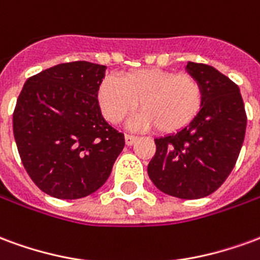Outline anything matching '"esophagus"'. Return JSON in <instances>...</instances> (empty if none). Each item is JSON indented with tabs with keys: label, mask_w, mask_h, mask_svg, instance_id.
Here are the masks:
<instances>
[{
	"label": "esophagus",
	"mask_w": 260,
	"mask_h": 260,
	"mask_svg": "<svg viewBox=\"0 0 260 260\" xmlns=\"http://www.w3.org/2000/svg\"><path fill=\"white\" fill-rule=\"evenodd\" d=\"M136 141H138V136L125 135V145H126V146H132Z\"/></svg>",
	"instance_id": "34e87169"
}]
</instances>
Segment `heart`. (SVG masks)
Returning a JSON list of instances; mask_svg holds the SVG:
<instances>
[{"label":"heart","instance_id":"obj_1","mask_svg":"<svg viewBox=\"0 0 260 260\" xmlns=\"http://www.w3.org/2000/svg\"><path fill=\"white\" fill-rule=\"evenodd\" d=\"M97 102L104 118L118 124L139 106L143 111L131 118L132 128H152L163 134L184 129L199 114L203 91L191 75L158 68L131 71L119 79L106 76L99 86Z\"/></svg>","mask_w":260,"mask_h":260}]
</instances>
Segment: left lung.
<instances>
[{
	"label": "left lung",
	"mask_w": 260,
	"mask_h": 260,
	"mask_svg": "<svg viewBox=\"0 0 260 260\" xmlns=\"http://www.w3.org/2000/svg\"><path fill=\"white\" fill-rule=\"evenodd\" d=\"M202 86L199 114L177 134L154 139L147 174L158 189L180 199L210 195L234 169L245 138L246 114L240 87L217 69L188 62Z\"/></svg>",
	"instance_id": "8db88e82"
}]
</instances>
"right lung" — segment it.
<instances>
[{
    "instance_id": "right-lung-1",
    "label": "right lung",
    "mask_w": 260,
    "mask_h": 260,
    "mask_svg": "<svg viewBox=\"0 0 260 260\" xmlns=\"http://www.w3.org/2000/svg\"><path fill=\"white\" fill-rule=\"evenodd\" d=\"M106 67L58 64L26 80L14 111L23 167L47 195L79 199L107 181L125 146L124 134L103 118L97 102Z\"/></svg>"
}]
</instances>
